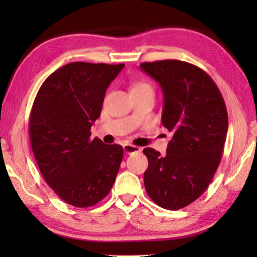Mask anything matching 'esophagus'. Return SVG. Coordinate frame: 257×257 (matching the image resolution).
<instances>
[{"label":"esophagus","instance_id":"1","mask_svg":"<svg viewBox=\"0 0 257 257\" xmlns=\"http://www.w3.org/2000/svg\"><path fill=\"white\" fill-rule=\"evenodd\" d=\"M124 152L127 153V154H133V153H139L142 149L138 146H135V145H131V144H125L124 146Z\"/></svg>","mask_w":257,"mask_h":257}]
</instances>
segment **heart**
Returning <instances> with one entry per match:
<instances>
[{"label": "heart", "mask_w": 257, "mask_h": 257, "mask_svg": "<svg viewBox=\"0 0 257 257\" xmlns=\"http://www.w3.org/2000/svg\"><path fill=\"white\" fill-rule=\"evenodd\" d=\"M145 91H152L153 87L151 86L150 83L145 82V80H138V82H135L131 86V93L132 92H145Z\"/></svg>", "instance_id": "b5f03b06"}]
</instances>
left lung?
<instances>
[{
  "label": "left lung",
  "instance_id": "8db88e82",
  "mask_svg": "<svg viewBox=\"0 0 257 257\" xmlns=\"http://www.w3.org/2000/svg\"><path fill=\"white\" fill-rule=\"evenodd\" d=\"M140 69L160 84L161 122L172 133L165 156L144 149V184L158 206L177 210L200 198L213 180L228 131L226 104L214 80L191 63L165 59Z\"/></svg>",
  "mask_w": 257,
  "mask_h": 257
}]
</instances>
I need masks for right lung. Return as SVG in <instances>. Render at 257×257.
I'll return each mask as SVG.
<instances>
[{
  "label": "right lung",
  "instance_id": "add662e5",
  "mask_svg": "<svg viewBox=\"0 0 257 257\" xmlns=\"http://www.w3.org/2000/svg\"><path fill=\"white\" fill-rule=\"evenodd\" d=\"M124 64L75 62L51 73L38 90L29 118L31 149L44 180L62 200L79 208L110 193L122 147L91 139L106 89Z\"/></svg>",
  "mask_w": 257,
  "mask_h": 257
}]
</instances>
